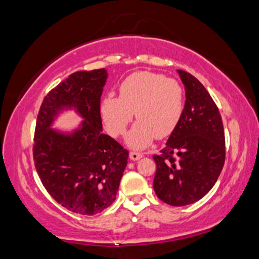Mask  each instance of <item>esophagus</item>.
Segmentation results:
<instances>
[{
	"mask_svg": "<svg viewBox=\"0 0 259 259\" xmlns=\"http://www.w3.org/2000/svg\"><path fill=\"white\" fill-rule=\"evenodd\" d=\"M129 157H130L131 161H138V159L143 157V155L140 154V152H135V151H131V152H130V155H129Z\"/></svg>",
	"mask_w": 259,
	"mask_h": 259,
	"instance_id": "34e87169",
	"label": "esophagus"
}]
</instances>
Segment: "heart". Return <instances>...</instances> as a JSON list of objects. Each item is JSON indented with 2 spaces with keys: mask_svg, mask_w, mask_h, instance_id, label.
Instances as JSON below:
<instances>
[{
  "mask_svg": "<svg viewBox=\"0 0 259 259\" xmlns=\"http://www.w3.org/2000/svg\"><path fill=\"white\" fill-rule=\"evenodd\" d=\"M134 111L138 121L126 134L130 148L144 149L174 133L184 111V90L176 79L152 71H136L123 79L119 96L102 98V121L111 136L124 133Z\"/></svg>",
  "mask_w": 259,
  "mask_h": 259,
  "instance_id": "1",
  "label": "heart"
}]
</instances>
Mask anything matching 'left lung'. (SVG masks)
<instances>
[{"label":"left lung","mask_w":259,"mask_h":259,"mask_svg":"<svg viewBox=\"0 0 259 259\" xmlns=\"http://www.w3.org/2000/svg\"><path fill=\"white\" fill-rule=\"evenodd\" d=\"M185 88V104L177 128L170 135L157 165L154 190L172 206L199 201L220 177L225 161V137L217 105L195 76L177 70Z\"/></svg>","instance_id":"8db88e82"}]
</instances>
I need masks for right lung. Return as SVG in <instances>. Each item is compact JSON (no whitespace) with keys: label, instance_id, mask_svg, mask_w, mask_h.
<instances>
[{"label":"right lung","instance_id":"obj_1","mask_svg":"<svg viewBox=\"0 0 259 259\" xmlns=\"http://www.w3.org/2000/svg\"><path fill=\"white\" fill-rule=\"evenodd\" d=\"M105 69L76 71L45 97L35 129L34 162L49 195L79 214L100 213L116 199L129 151L102 133L101 96ZM83 121L71 132L52 128L63 111Z\"/></svg>","mask_w":259,"mask_h":259}]
</instances>
